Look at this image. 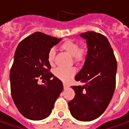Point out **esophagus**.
<instances>
[{
	"label": "esophagus",
	"instance_id": "1",
	"mask_svg": "<svg viewBox=\"0 0 129 129\" xmlns=\"http://www.w3.org/2000/svg\"><path fill=\"white\" fill-rule=\"evenodd\" d=\"M63 87H64V88H67L68 87V85H67V84H65V83H63Z\"/></svg>",
	"mask_w": 129,
	"mask_h": 129
}]
</instances>
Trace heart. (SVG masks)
I'll return each instance as SVG.
<instances>
[{
	"instance_id": "b5f03b06",
	"label": "heart",
	"mask_w": 129,
	"mask_h": 129,
	"mask_svg": "<svg viewBox=\"0 0 129 129\" xmlns=\"http://www.w3.org/2000/svg\"><path fill=\"white\" fill-rule=\"evenodd\" d=\"M79 43L73 40H65L60 44L59 48L63 52L67 54L72 56L73 62L76 64H80L85 60L87 54V48L85 45L81 44L80 46ZM56 52L54 49H49L47 54V61L51 66H54L55 64ZM54 75L59 80L63 82H69L73 76L75 75V70L74 68L64 69L59 67L54 70Z\"/></svg>"
}]
</instances>
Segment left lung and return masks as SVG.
<instances>
[{"label":"left lung","mask_w":129,"mask_h":129,"mask_svg":"<svg viewBox=\"0 0 129 129\" xmlns=\"http://www.w3.org/2000/svg\"><path fill=\"white\" fill-rule=\"evenodd\" d=\"M80 36L87 40V54L75 79L83 85L72 86L75 95L68 105L75 118L90 121L102 115L111 101L116 88L117 62L104 35L87 31Z\"/></svg>","instance_id":"1"}]
</instances>
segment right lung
Instances as JSON below:
<instances>
[{
  "instance_id": "1",
  "label": "right lung",
  "mask_w": 129,
  "mask_h": 129,
  "mask_svg": "<svg viewBox=\"0 0 129 129\" xmlns=\"http://www.w3.org/2000/svg\"><path fill=\"white\" fill-rule=\"evenodd\" d=\"M61 39L42 32L31 34L18 44L10 72L11 92L18 111L31 120H42L52 113L63 90L62 82L50 72L47 54ZM47 80L44 85L38 80Z\"/></svg>"
}]
</instances>
